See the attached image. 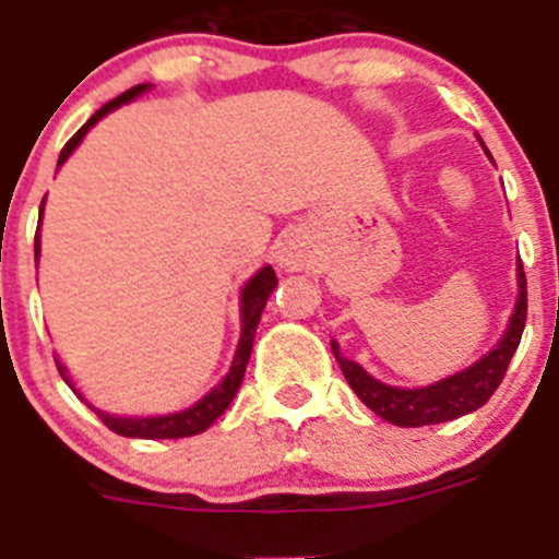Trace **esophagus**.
<instances>
[{
    "mask_svg": "<svg viewBox=\"0 0 559 559\" xmlns=\"http://www.w3.org/2000/svg\"><path fill=\"white\" fill-rule=\"evenodd\" d=\"M281 267L286 270H300L309 261V250H306L304 239H298V236H289L284 245H281Z\"/></svg>",
    "mask_w": 559,
    "mask_h": 559,
    "instance_id": "1",
    "label": "esophagus"
}]
</instances>
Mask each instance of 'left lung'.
<instances>
[{"label":"left lung","instance_id":"8db88e82","mask_svg":"<svg viewBox=\"0 0 559 559\" xmlns=\"http://www.w3.org/2000/svg\"><path fill=\"white\" fill-rule=\"evenodd\" d=\"M518 304L512 311L510 329H507L504 340L499 342V348H492L485 359L476 361L474 367H467L462 373L449 376V379L437 381L431 386H420V390H399V386H386L376 381L373 376L365 373L356 361L340 356L336 342H331L336 361H340L342 373L348 379L350 390L361 399V404L370 406L379 417L390 420L395 426H431L445 424L454 417L467 415V412L479 409L490 401L496 386L504 379L507 367H510L512 354L518 350V342L524 334L526 325V275L524 264H518Z\"/></svg>","mask_w":559,"mask_h":559}]
</instances>
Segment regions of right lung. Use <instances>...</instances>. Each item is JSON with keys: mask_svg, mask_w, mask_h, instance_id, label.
I'll return each mask as SVG.
<instances>
[{"mask_svg": "<svg viewBox=\"0 0 559 559\" xmlns=\"http://www.w3.org/2000/svg\"><path fill=\"white\" fill-rule=\"evenodd\" d=\"M147 88H150L147 83L133 85V88H128L124 94H119L117 99L105 103L103 108H99L97 114H94V117L88 119V122H85L83 128L72 135V139H69L67 147L60 150L58 167L69 158V155H72V150L83 142V135L88 133V128H92V124H97L99 119L108 114V110L119 108L122 103H130V99L139 97L142 92H147ZM41 211H44V203H41ZM35 259H38V230H35ZM275 284H278V278H275V270L261 267L259 273L248 281V286L242 289V340H239V348H236L234 365H230V373L225 376L223 384L214 386V390H211L203 401H198V404L189 406V409L175 412V415H164V417H114V415H105V412L94 409L99 415V420H103L110 431H117V435L142 437V440H178V437H192V435H200V431L209 429V426L214 424V420H217L225 409H228V404L234 401L236 392H239V384H242V379H245V367H248V359H250V350H253V336H255V329H259L261 311H264V306H267V298L273 295ZM55 365H58L63 381L72 386V381L67 379V370H63V365H60V361H55Z\"/></svg>", "mask_w": 559, "mask_h": 559, "instance_id": "add662e5", "label": "right lung"}]
</instances>
